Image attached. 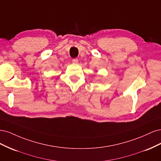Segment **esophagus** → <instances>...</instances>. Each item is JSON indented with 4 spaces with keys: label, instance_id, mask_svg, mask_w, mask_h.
<instances>
[{
    "label": "esophagus",
    "instance_id": "1",
    "mask_svg": "<svg viewBox=\"0 0 161 161\" xmlns=\"http://www.w3.org/2000/svg\"><path fill=\"white\" fill-rule=\"evenodd\" d=\"M72 63H75V64H76V63L79 62V60L77 59V58H74V59H72Z\"/></svg>",
    "mask_w": 161,
    "mask_h": 161
}]
</instances>
